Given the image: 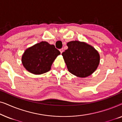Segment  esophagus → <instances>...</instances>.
Segmentation results:
<instances>
[{
  "instance_id": "esophagus-1",
  "label": "esophagus",
  "mask_w": 122,
  "mask_h": 122,
  "mask_svg": "<svg viewBox=\"0 0 122 122\" xmlns=\"http://www.w3.org/2000/svg\"><path fill=\"white\" fill-rule=\"evenodd\" d=\"M59 51H61V53H62L63 51H64V49H63V48H61V49H59Z\"/></svg>"
}]
</instances>
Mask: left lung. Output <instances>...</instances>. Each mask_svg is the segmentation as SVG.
Segmentation results:
<instances>
[{
  "instance_id": "8db88e82",
  "label": "left lung",
  "mask_w": 122,
  "mask_h": 122,
  "mask_svg": "<svg viewBox=\"0 0 122 122\" xmlns=\"http://www.w3.org/2000/svg\"><path fill=\"white\" fill-rule=\"evenodd\" d=\"M62 56L68 71L71 74L84 78L96 71L99 63V53L93 46L84 42L71 41Z\"/></svg>"
}]
</instances>
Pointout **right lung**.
<instances>
[{"label": "right lung", "instance_id": "right-lung-1", "mask_svg": "<svg viewBox=\"0 0 122 122\" xmlns=\"http://www.w3.org/2000/svg\"><path fill=\"white\" fill-rule=\"evenodd\" d=\"M60 54L54 45L41 41L25 51L22 63L29 72L35 74H43L51 69L53 61Z\"/></svg>", "mask_w": 122, "mask_h": 122}]
</instances>
